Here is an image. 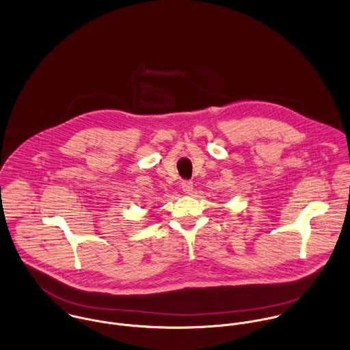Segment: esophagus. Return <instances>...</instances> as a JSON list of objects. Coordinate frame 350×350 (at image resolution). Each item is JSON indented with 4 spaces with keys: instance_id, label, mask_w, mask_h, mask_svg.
Instances as JSON below:
<instances>
[{
    "instance_id": "esophagus-1",
    "label": "esophagus",
    "mask_w": 350,
    "mask_h": 350,
    "mask_svg": "<svg viewBox=\"0 0 350 350\" xmlns=\"http://www.w3.org/2000/svg\"><path fill=\"white\" fill-rule=\"evenodd\" d=\"M181 188L185 193H191L192 189H193V183L191 180H183L181 183Z\"/></svg>"
}]
</instances>
